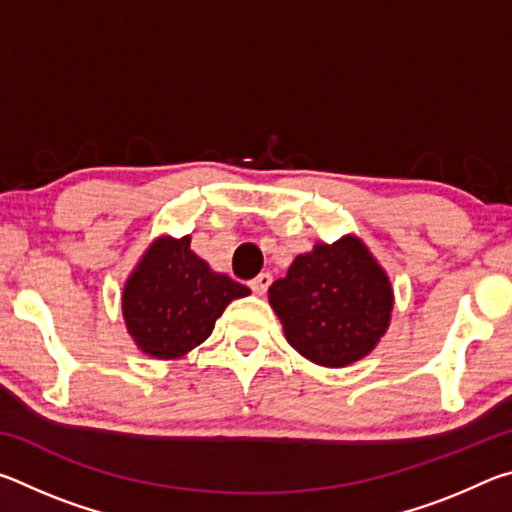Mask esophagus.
Wrapping results in <instances>:
<instances>
[{
  "mask_svg": "<svg viewBox=\"0 0 512 512\" xmlns=\"http://www.w3.org/2000/svg\"><path fill=\"white\" fill-rule=\"evenodd\" d=\"M273 277L271 273H259L253 282H250V289H253V293H257V296H264L266 289L271 287Z\"/></svg>",
  "mask_w": 512,
  "mask_h": 512,
  "instance_id": "34e87169",
  "label": "esophagus"
}]
</instances>
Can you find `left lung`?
Listing matches in <instances>:
<instances>
[{
    "instance_id": "left-lung-1",
    "label": "left lung",
    "mask_w": 512,
    "mask_h": 512,
    "mask_svg": "<svg viewBox=\"0 0 512 512\" xmlns=\"http://www.w3.org/2000/svg\"><path fill=\"white\" fill-rule=\"evenodd\" d=\"M293 350L325 368H345L377 348L391 325L393 284L359 237L316 244L268 289Z\"/></svg>"
}]
</instances>
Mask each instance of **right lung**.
Instances as JSON below:
<instances>
[{"mask_svg":"<svg viewBox=\"0 0 512 512\" xmlns=\"http://www.w3.org/2000/svg\"><path fill=\"white\" fill-rule=\"evenodd\" d=\"M192 237L151 241L128 275L121 314L137 350L153 359H180L212 334L216 318L248 287L216 273L189 248Z\"/></svg>","mask_w":512,"mask_h":512,"instance_id":"obj_1","label":"right lung"}]
</instances>
